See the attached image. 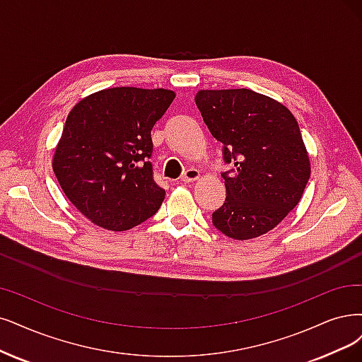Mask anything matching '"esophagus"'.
<instances>
[{
	"instance_id": "obj_1",
	"label": "esophagus",
	"mask_w": 362,
	"mask_h": 362,
	"mask_svg": "<svg viewBox=\"0 0 362 362\" xmlns=\"http://www.w3.org/2000/svg\"><path fill=\"white\" fill-rule=\"evenodd\" d=\"M198 179H199V171L195 170V168H188L182 176L183 183H191V182H195Z\"/></svg>"
}]
</instances>
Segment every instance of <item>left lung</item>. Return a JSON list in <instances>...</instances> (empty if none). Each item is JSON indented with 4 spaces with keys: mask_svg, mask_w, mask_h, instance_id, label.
<instances>
[{
    "mask_svg": "<svg viewBox=\"0 0 362 362\" xmlns=\"http://www.w3.org/2000/svg\"><path fill=\"white\" fill-rule=\"evenodd\" d=\"M195 104L233 165L222 173L226 198L213 211V225L235 240L269 233L298 204L310 177L297 119L250 89L199 90Z\"/></svg>",
    "mask_w": 362,
    "mask_h": 362,
    "instance_id": "1",
    "label": "left lung"
}]
</instances>
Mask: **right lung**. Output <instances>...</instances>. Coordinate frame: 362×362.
<instances>
[{
  "mask_svg": "<svg viewBox=\"0 0 362 362\" xmlns=\"http://www.w3.org/2000/svg\"><path fill=\"white\" fill-rule=\"evenodd\" d=\"M176 93L110 88L78 101L65 120L53 171L66 198L93 223L127 231L158 211L151 131Z\"/></svg>",
  "mask_w": 362,
  "mask_h": 362,
  "instance_id": "1",
  "label": "right lung"
}]
</instances>
